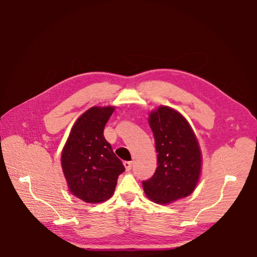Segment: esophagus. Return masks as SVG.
I'll list each match as a JSON object with an SVG mask.
<instances>
[{
  "mask_svg": "<svg viewBox=\"0 0 257 257\" xmlns=\"http://www.w3.org/2000/svg\"><path fill=\"white\" fill-rule=\"evenodd\" d=\"M123 166L125 168V170H130L133 168V162L132 161H123Z\"/></svg>",
  "mask_w": 257,
  "mask_h": 257,
  "instance_id": "34e87169",
  "label": "esophagus"
}]
</instances>
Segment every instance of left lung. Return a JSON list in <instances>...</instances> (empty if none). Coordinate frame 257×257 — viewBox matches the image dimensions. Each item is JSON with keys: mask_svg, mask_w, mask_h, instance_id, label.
Returning a JSON list of instances; mask_svg holds the SVG:
<instances>
[{"mask_svg": "<svg viewBox=\"0 0 257 257\" xmlns=\"http://www.w3.org/2000/svg\"><path fill=\"white\" fill-rule=\"evenodd\" d=\"M149 124L158 167L154 176L143 181L144 190L151 201L168 204L194 191L202 166L200 146L187 119L170 107L160 106L151 111Z\"/></svg>", "mask_w": 257, "mask_h": 257, "instance_id": "8db88e82", "label": "left lung"}]
</instances>
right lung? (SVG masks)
Here are the masks:
<instances>
[{
  "mask_svg": "<svg viewBox=\"0 0 257 257\" xmlns=\"http://www.w3.org/2000/svg\"><path fill=\"white\" fill-rule=\"evenodd\" d=\"M114 107H91L76 120L62 151V168L72 194L87 203L108 200L116 189L121 160L103 137Z\"/></svg>",
  "mask_w": 257,
  "mask_h": 257,
  "instance_id": "1",
  "label": "right lung"
}]
</instances>
